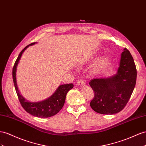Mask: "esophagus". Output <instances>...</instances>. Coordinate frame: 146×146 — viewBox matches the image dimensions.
I'll return each instance as SVG.
<instances>
[{
  "mask_svg": "<svg viewBox=\"0 0 146 146\" xmlns=\"http://www.w3.org/2000/svg\"><path fill=\"white\" fill-rule=\"evenodd\" d=\"M77 84L78 86H84L85 84V83L83 80L82 79H80L79 80H78V82H77Z\"/></svg>",
  "mask_w": 146,
  "mask_h": 146,
  "instance_id": "1",
  "label": "esophagus"
}]
</instances>
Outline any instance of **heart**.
Here are the masks:
<instances>
[{"mask_svg": "<svg viewBox=\"0 0 146 146\" xmlns=\"http://www.w3.org/2000/svg\"><path fill=\"white\" fill-rule=\"evenodd\" d=\"M104 60H105V59H104V58H99L98 60L96 62L95 65H94V70L98 69L99 67L103 64L104 62Z\"/></svg>", "mask_w": 146, "mask_h": 146, "instance_id": "b5f03b06", "label": "heart"}]
</instances>
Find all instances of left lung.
Instances as JSON below:
<instances>
[{"mask_svg": "<svg viewBox=\"0 0 146 146\" xmlns=\"http://www.w3.org/2000/svg\"><path fill=\"white\" fill-rule=\"evenodd\" d=\"M123 50L116 74L106 78H95L89 82L94 91L90 106L97 113H118L124 109L133 92L137 77L136 65L129 51L126 48Z\"/></svg>", "mask_w": 146, "mask_h": 146, "instance_id": "1", "label": "left lung"}]
</instances>
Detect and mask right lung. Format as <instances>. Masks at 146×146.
<instances>
[{
    "mask_svg": "<svg viewBox=\"0 0 146 146\" xmlns=\"http://www.w3.org/2000/svg\"><path fill=\"white\" fill-rule=\"evenodd\" d=\"M35 44V42H33L28 45L27 47H25L21 50L19 55H18L13 68V80L18 99H19L21 105L23 107V109L28 113L35 116V117L40 118H48L56 115L62 109L63 106H64L67 92L73 88V84L71 83L59 86L54 94L50 97L42 100V101L37 102H29L28 100H26L21 95L19 90H18L17 83L16 73L17 66L20 62L22 54H23L25 50L28 47L33 46V45Z\"/></svg>",
    "mask_w": 146,
    "mask_h": 146,
    "instance_id": "1",
    "label": "right lung"
}]
</instances>
